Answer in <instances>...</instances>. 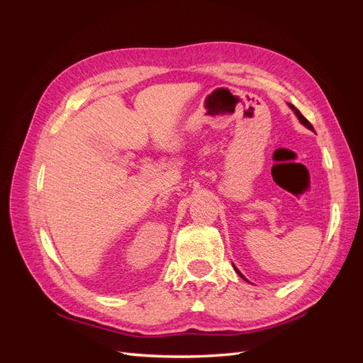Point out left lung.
Instances as JSON below:
<instances>
[{
    "instance_id": "obj_1",
    "label": "left lung",
    "mask_w": 363,
    "mask_h": 363,
    "mask_svg": "<svg viewBox=\"0 0 363 363\" xmlns=\"http://www.w3.org/2000/svg\"><path fill=\"white\" fill-rule=\"evenodd\" d=\"M289 107H291V108H292V111L295 112L296 118H298V119H300V123H301L303 125H306V127H307V128H309V130H313V125H312V124L309 123V121H307V119H306V118H304V116L301 115V112L298 111V108H296V107H294L292 104H289ZM235 269H236V268H235ZM236 271H238V269H236ZM238 274H239V276H240V277H242V274H240L239 271H238Z\"/></svg>"
}]
</instances>
